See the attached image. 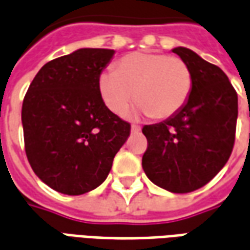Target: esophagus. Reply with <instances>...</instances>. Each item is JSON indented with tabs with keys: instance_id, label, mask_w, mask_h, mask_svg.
<instances>
[{
	"instance_id": "obj_1",
	"label": "esophagus",
	"mask_w": 250,
	"mask_h": 250,
	"mask_svg": "<svg viewBox=\"0 0 250 250\" xmlns=\"http://www.w3.org/2000/svg\"><path fill=\"white\" fill-rule=\"evenodd\" d=\"M139 131H141V127H139V125H131V132H132V134H138Z\"/></svg>"
}]
</instances>
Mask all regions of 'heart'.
Masks as SVG:
<instances>
[{"mask_svg": "<svg viewBox=\"0 0 250 250\" xmlns=\"http://www.w3.org/2000/svg\"><path fill=\"white\" fill-rule=\"evenodd\" d=\"M193 72L179 57L165 53L134 52L116 62L114 72L99 77L102 99L116 115H123L135 98L142 112L152 119L171 118L188 103Z\"/></svg>", "mask_w": 250, "mask_h": 250, "instance_id": "obj_1", "label": "heart"}]
</instances>
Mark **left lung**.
I'll use <instances>...</instances> for the list:
<instances>
[{
    "label": "left lung",
    "mask_w": 250,
    "mask_h": 250,
    "mask_svg": "<svg viewBox=\"0 0 250 250\" xmlns=\"http://www.w3.org/2000/svg\"><path fill=\"white\" fill-rule=\"evenodd\" d=\"M193 72L188 103L165 122L143 127L145 173L171 193L194 191L225 166L236 139L238 98L224 71L184 46L174 48Z\"/></svg>",
    "instance_id": "obj_1"
}]
</instances>
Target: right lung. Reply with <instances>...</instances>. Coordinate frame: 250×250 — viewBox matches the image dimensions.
I'll list each match as a JSON object with an SVG mask.
<instances>
[{
    "label": "right lung",
    "mask_w": 250,
    "mask_h": 250,
    "mask_svg": "<svg viewBox=\"0 0 250 250\" xmlns=\"http://www.w3.org/2000/svg\"><path fill=\"white\" fill-rule=\"evenodd\" d=\"M115 52L83 48L46 62L30 83L21 119L25 152L39 178L68 195L103 184L131 125L111 112L99 77Z\"/></svg>",
    "instance_id": "1"
}]
</instances>
